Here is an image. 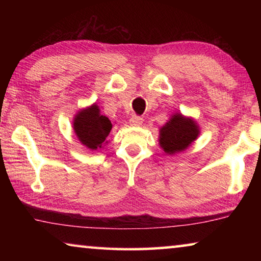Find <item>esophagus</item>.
<instances>
[{
	"mask_svg": "<svg viewBox=\"0 0 261 261\" xmlns=\"http://www.w3.org/2000/svg\"><path fill=\"white\" fill-rule=\"evenodd\" d=\"M143 121L144 120L140 116H136V115H134L130 120V124L132 126H140L141 124H143Z\"/></svg>",
	"mask_w": 261,
	"mask_h": 261,
	"instance_id": "1",
	"label": "esophagus"
}]
</instances>
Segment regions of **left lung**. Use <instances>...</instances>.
Instances as JSON below:
<instances>
[{
  "mask_svg": "<svg viewBox=\"0 0 261 261\" xmlns=\"http://www.w3.org/2000/svg\"><path fill=\"white\" fill-rule=\"evenodd\" d=\"M199 126L192 118L176 113L160 129L159 143L167 154L182 152L199 136Z\"/></svg>",
  "mask_w": 261,
  "mask_h": 261,
  "instance_id": "1",
  "label": "left lung"
}]
</instances>
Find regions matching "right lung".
I'll return each instance as SVG.
<instances>
[{
	"mask_svg": "<svg viewBox=\"0 0 261 261\" xmlns=\"http://www.w3.org/2000/svg\"><path fill=\"white\" fill-rule=\"evenodd\" d=\"M113 124L108 117L100 114V109L95 103L81 112L73 118V130L77 138L83 145L92 151L102 147Z\"/></svg>",
	"mask_w": 261,
	"mask_h": 261,
	"instance_id": "right-lung-1",
	"label": "right lung"
}]
</instances>
